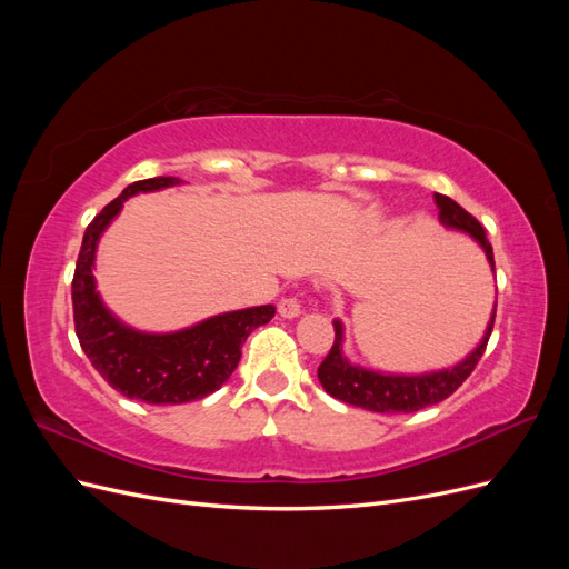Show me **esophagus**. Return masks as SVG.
I'll return each instance as SVG.
<instances>
[{"instance_id": "obj_1", "label": "esophagus", "mask_w": 569, "mask_h": 569, "mask_svg": "<svg viewBox=\"0 0 569 569\" xmlns=\"http://www.w3.org/2000/svg\"><path fill=\"white\" fill-rule=\"evenodd\" d=\"M282 318H297L301 313V299L299 297H284L278 306Z\"/></svg>"}]
</instances>
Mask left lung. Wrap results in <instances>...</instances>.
I'll return each mask as SVG.
<instances>
[{
  "instance_id": "1",
  "label": "left lung",
  "mask_w": 569,
  "mask_h": 569,
  "mask_svg": "<svg viewBox=\"0 0 569 569\" xmlns=\"http://www.w3.org/2000/svg\"><path fill=\"white\" fill-rule=\"evenodd\" d=\"M435 201L439 209V220L443 226L472 234L479 242V247L485 249L489 263L493 268V249L489 244L485 228L479 226V220L465 211L462 206L456 203L451 197L435 194ZM493 320H496V308L491 313V322L487 327L485 339H481L479 347L465 358L462 363L449 370H439L429 375H410V377L382 375V372H372V370L351 366L349 360L341 356L343 330H341V322L335 320V343L318 368V380L325 387V391L335 396V399L358 408L375 410V412L422 410L427 406H435V403H441L443 399H449V396L472 375L479 358L487 351V343L493 330Z\"/></svg>"
}]
</instances>
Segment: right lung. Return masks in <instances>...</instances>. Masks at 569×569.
<instances>
[{
  "mask_svg": "<svg viewBox=\"0 0 569 569\" xmlns=\"http://www.w3.org/2000/svg\"><path fill=\"white\" fill-rule=\"evenodd\" d=\"M178 178H149L128 184L84 230L71 284L76 335L94 370L128 399L170 406L199 401L228 382L242 358L247 337L274 316L272 306L244 308L203 320L173 335H142L118 322L94 291V249L101 232L137 192L178 184Z\"/></svg>",
  "mask_w": 569,
  "mask_h": 569,
  "instance_id": "obj_1",
  "label": "right lung"
}]
</instances>
